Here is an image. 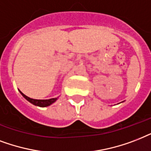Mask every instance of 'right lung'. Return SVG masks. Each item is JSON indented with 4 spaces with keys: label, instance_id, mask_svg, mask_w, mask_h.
Instances as JSON below:
<instances>
[{
    "label": "right lung",
    "instance_id": "add662e5",
    "mask_svg": "<svg viewBox=\"0 0 151 151\" xmlns=\"http://www.w3.org/2000/svg\"><path fill=\"white\" fill-rule=\"evenodd\" d=\"M19 92L21 93V94L23 95L24 98H25L27 101H29L31 103L34 104V105H35V106H41V107H45V106H48L51 105L52 103H53L56 100H57V98H55V99H46V100H38V99H31V98H29V97L26 96L25 94H23L22 92L19 91Z\"/></svg>",
    "mask_w": 151,
    "mask_h": 151
}]
</instances>
